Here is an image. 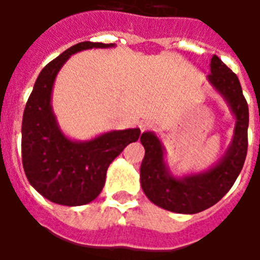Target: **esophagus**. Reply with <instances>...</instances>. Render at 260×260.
Here are the masks:
<instances>
[{
  "instance_id": "34e87169",
  "label": "esophagus",
  "mask_w": 260,
  "mask_h": 260,
  "mask_svg": "<svg viewBox=\"0 0 260 260\" xmlns=\"http://www.w3.org/2000/svg\"><path fill=\"white\" fill-rule=\"evenodd\" d=\"M152 126H153V122L152 121H149V119H143V121H141V122H139V128H141L142 132L150 129Z\"/></svg>"
}]
</instances>
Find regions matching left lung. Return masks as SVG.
Listing matches in <instances>:
<instances>
[{
  "label": "left lung",
  "instance_id": "left-lung-1",
  "mask_svg": "<svg viewBox=\"0 0 260 260\" xmlns=\"http://www.w3.org/2000/svg\"><path fill=\"white\" fill-rule=\"evenodd\" d=\"M207 80L223 97L235 119L233 139L212 167L177 177L166 160L163 142L152 131L143 132L145 157L141 164V185L149 201L169 212L195 214L216 205L234 185L245 163L248 150L249 111L240 80L217 55L210 59Z\"/></svg>",
  "mask_w": 260,
  "mask_h": 260
}]
</instances>
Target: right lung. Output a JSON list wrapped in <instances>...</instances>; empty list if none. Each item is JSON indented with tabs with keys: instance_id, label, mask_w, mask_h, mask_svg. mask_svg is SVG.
I'll return each mask as SVG.
<instances>
[{
	"instance_id": "obj_1",
	"label": "right lung",
	"mask_w": 260,
	"mask_h": 260,
	"mask_svg": "<svg viewBox=\"0 0 260 260\" xmlns=\"http://www.w3.org/2000/svg\"><path fill=\"white\" fill-rule=\"evenodd\" d=\"M115 44H75L42 69L26 103L22 119V163L30 185L53 203L82 206L102 192L110 164L141 135L139 128L108 131L87 141L71 139L61 131L53 111V87L71 55Z\"/></svg>"
}]
</instances>
